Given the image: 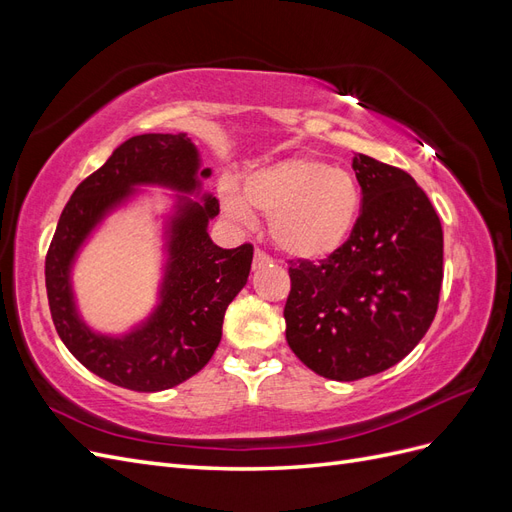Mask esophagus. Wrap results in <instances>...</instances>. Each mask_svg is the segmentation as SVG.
I'll use <instances>...</instances> for the list:
<instances>
[{
  "label": "esophagus",
  "mask_w": 512,
  "mask_h": 512,
  "mask_svg": "<svg viewBox=\"0 0 512 512\" xmlns=\"http://www.w3.org/2000/svg\"><path fill=\"white\" fill-rule=\"evenodd\" d=\"M269 262H271V256H269V254H265L262 250H256V252H254V269L265 267V265H269Z\"/></svg>",
  "instance_id": "esophagus-1"
}]
</instances>
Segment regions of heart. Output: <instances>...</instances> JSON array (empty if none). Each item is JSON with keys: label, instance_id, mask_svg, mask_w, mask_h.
I'll return each mask as SVG.
<instances>
[{"label": "heart", "instance_id": "1", "mask_svg": "<svg viewBox=\"0 0 512 512\" xmlns=\"http://www.w3.org/2000/svg\"><path fill=\"white\" fill-rule=\"evenodd\" d=\"M222 203L230 218L250 222L252 213L269 218V237L292 258H327L350 237L359 220V181L342 166L316 158H288L252 170L241 196L226 190Z\"/></svg>", "mask_w": 512, "mask_h": 512}]
</instances>
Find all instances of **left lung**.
<instances>
[{
  "instance_id": "8db88e82",
  "label": "left lung",
  "mask_w": 512,
  "mask_h": 512,
  "mask_svg": "<svg viewBox=\"0 0 512 512\" xmlns=\"http://www.w3.org/2000/svg\"><path fill=\"white\" fill-rule=\"evenodd\" d=\"M361 213L337 252L290 260L286 342L318 376L352 382L393 367L438 312L442 224L427 194L397 166L352 160Z\"/></svg>"
}]
</instances>
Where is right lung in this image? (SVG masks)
Returning a JSON list of instances; mask_svg holds the SVG:
<instances>
[{"label":"right lung","mask_w":512,"mask_h":512,"mask_svg":"<svg viewBox=\"0 0 512 512\" xmlns=\"http://www.w3.org/2000/svg\"><path fill=\"white\" fill-rule=\"evenodd\" d=\"M198 151L185 134L132 136L74 190L44 260L46 297L61 342L96 376L123 389L156 393L198 374L222 339L226 307L250 275L254 245L222 250L207 235L220 203L183 200L170 226L162 303L145 327L115 339L91 333L76 316L70 265L102 215L134 185L160 183L181 192L198 188ZM205 168L200 177H209Z\"/></svg>","instance_id":"add662e5"}]
</instances>
